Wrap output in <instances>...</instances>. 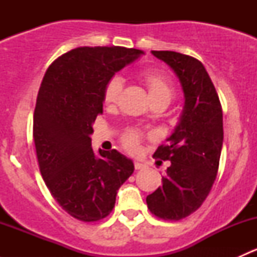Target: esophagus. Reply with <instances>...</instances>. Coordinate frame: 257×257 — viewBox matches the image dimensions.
I'll return each instance as SVG.
<instances>
[{"mask_svg":"<svg viewBox=\"0 0 257 257\" xmlns=\"http://www.w3.org/2000/svg\"><path fill=\"white\" fill-rule=\"evenodd\" d=\"M134 168H136L137 170L144 169L145 164H143V163H141V162H134Z\"/></svg>","mask_w":257,"mask_h":257,"instance_id":"1","label":"esophagus"}]
</instances>
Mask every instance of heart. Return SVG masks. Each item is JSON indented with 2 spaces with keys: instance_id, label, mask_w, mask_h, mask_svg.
<instances>
[{
  "instance_id": "obj_1",
  "label": "heart",
  "mask_w": 257,
  "mask_h": 257,
  "mask_svg": "<svg viewBox=\"0 0 257 257\" xmlns=\"http://www.w3.org/2000/svg\"><path fill=\"white\" fill-rule=\"evenodd\" d=\"M142 80L147 88L152 103L170 102L173 94H174V88H173L170 79L165 74L159 73V72L148 71L142 74ZM121 90H123V79L118 76L112 77L110 79H108L104 88H103V102L108 105L115 104ZM141 139L142 137L138 132H128L123 137V145L129 152H136L138 149L139 143H141Z\"/></svg>"
}]
</instances>
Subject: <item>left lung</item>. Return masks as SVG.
Here are the masks:
<instances>
[{"instance_id": "1", "label": "left lung", "mask_w": 257, "mask_h": 257, "mask_svg": "<svg viewBox=\"0 0 257 257\" xmlns=\"http://www.w3.org/2000/svg\"><path fill=\"white\" fill-rule=\"evenodd\" d=\"M152 53L175 72L185 107L169 143L158 147L153 155L172 164L162 178V186L147 196V204L159 219L177 221L200 208L214 185L224 141L222 108L199 59L173 51Z\"/></svg>"}]
</instances>
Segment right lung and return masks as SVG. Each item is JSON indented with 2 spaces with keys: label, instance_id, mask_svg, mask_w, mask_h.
Wrapping results in <instances>:
<instances>
[{
  "label": "right lung",
  "instance_id": "obj_1",
  "mask_svg": "<svg viewBox=\"0 0 257 257\" xmlns=\"http://www.w3.org/2000/svg\"><path fill=\"white\" fill-rule=\"evenodd\" d=\"M143 52L125 47H78L46 71L33 114L40 172L54 200L74 219L94 222L112 212L116 191L134 172L120 153L92 149V124L103 113V88Z\"/></svg>",
  "mask_w": 257,
  "mask_h": 257
}]
</instances>
